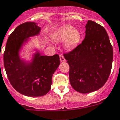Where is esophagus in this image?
<instances>
[{"label": "esophagus", "mask_w": 120, "mask_h": 120, "mask_svg": "<svg viewBox=\"0 0 120 120\" xmlns=\"http://www.w3.org/2000/svg\"><path fill=\"white\" fill-rule=\"evenodd\" d=\"M60 61H61V62H63V61H66L64 57L63 56H62V55H60Z\"/></svg>", "instance_id": "1"}]
</instances>
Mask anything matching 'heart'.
Segmentation results:
<instances>
[{
  "label": "heart",
  "instance_id": "b5f03b06",
  "mask_svg": "<svg viewBox=\"0 0 120 120\" xmlns=\"http://www.w3.org/2000/svg\"><path fill=\"white\" fill-rule=\"evenodd\" d=\"M53 39L56 42L64 41V46L66 49L70 50L79 45L81 40L80 31L74 29L71 26L67 25L62 27L53 34Z\"/></svg>",
  "mask_w": 120,
  "mask_h": 120
}]
</instances>
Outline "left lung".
Listing matches in <instances>:
<instances>
[{"label":"left lung","instance_id":"8db88e82","mask_svg":"<svg viewBox=\"0 0 120 120\" xmlns=\"http://www.w3.org/2000/svg\"><path fill=\"white\" fill-rule=\"evenodd\" d=\"M81 44L64 54L70 66L71 86L80 93H89L101 88L111 73L113 50L105 29L88 20Z\"/></svg>","mask_w":120,"mask_h":120}]
</instances>
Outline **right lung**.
Listing matches in <instances>:
<instances>
[{
	"instance_id": "add662e5",
	"label": "right lung",
	"mask_w": 120,
	"mask_h": 120,
	"mask_svg": "<svg viewBox=\"0 0 120 120\" xmlns=\"http://www.w3.org/2000/svg\"><path fill=\"white\" fill-rule=\"evenodd\" d=\"M41 28L34 22H26L17 26L8 38L3 54L6 74L16 91L29 97L46 94L51 88L52 76L60 65L58 54L41 55L39 50L30 61L21 59L20 52L29 38L39 35Z\"/></svg>"
}]
</instances>
